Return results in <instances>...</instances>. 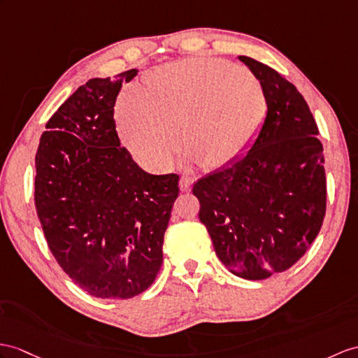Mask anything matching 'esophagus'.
I'll return each instance as SVG.
<instances>
[{
	"label": "esophagus",
	"mask_w": 358,
	"mask_h": 358,
	"mask_svg": "<svg viewBox=\"0 0 358 358\" xmlns=\"http://www.w3.org/2000/svg\"><path fill=\"white\" fill-rule=\"evenodd\" d=\"M193 182H194V178H191V176H187V174H184V176L180 178V182H179V187H180L182 193H188V191L191 189V187H193Z\"/></svg>",
	"instance_id": "1"
}]
</instances>
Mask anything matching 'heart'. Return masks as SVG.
Here are the masks:
<instances>
[{
	"label": "heart",
	"mask_w": 358,
	"mask_h": 358,
	"mask_svg": "<svg viewBox=\"0 0 358 358\" xmlns=\"http://www.w3.org/2000/svg\"><path fill=\"white\" fill-rule=\"evenodd\" d=\"M268 97L257 77L224 60L191 57L161 66L141 92L121 97V138L155 169L180 149L205 169L237 159L254 144L268 117Z\"/></svg>",
	"instance_id": "obj_1"
}]
</instances>
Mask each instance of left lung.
I'll return each mask as SVG.
<instances>
[{
	"label": "left lung",
	"instance_id": "8db88e82",
	"mask_svg": "<svg viewBox=\"0 0 358 358\" xmlns=\"http://www.w3.org/2000/svg\"><path fill=\"white\" fill-rule=\"evenodd\" d=\"M264 86L268 117L250 149L199 179V219L234 275L266 280L299 261L327 209L324 147L296 86L258 60L238 56Z\"/></svg>",
	"mask_w": 358,
	"mask_h": 358
}]
</instances>
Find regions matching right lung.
I'll return each mask as SVG.
<instances>
[{
	"instance_id": "add662e5",
	"label": "right lung",
	"mask_w": 358,
	"mask_h": 358,
	"mask_svg": "<svg viewBox=\"0 0 358 358\" xmlns=\"http://www.w3.org/2000/svg\"><path fill=\"white\" fill-rule=\"evenodd\" d=\"M129 69L91 78L48 120L36 152L34 205L51 254L82 290L129 299L153 284L179 176L149 174L120 138L113 106Z\"/></svg>"
}]
</instances>
